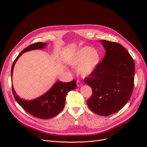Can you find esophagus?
<instances>
[{"label":"esophagus","instance_id":"1","mask_svg":"<svg viewBox=\"0 0 147 147\" xmlns=\"http://www.w3.org/2000/svg\"><path fill=\"white\" fill-rule=\"evenodd\" d=\"M82 84H83V83L80 80H77V86H78V87L81 86Z\"/></svg>","mask_w":147,"mask_h":147}]
</instances>
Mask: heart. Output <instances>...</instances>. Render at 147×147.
<instances>
[{"instance_id":"obj_1","label":"heart","mask_w":147,"mask_h":147,"mask_svg":"<svg viewBox=\"0 0 147 147\" xmlns=\"http://www.w3.org/2000/svg\"><path fill=\"white\" fill-rule=\"evenodd\" d=\"M100 61L101 54L98 50L84 46L74 53L69 64L75 67L79 66V73L83 77H86L95 70Z\"/></svg>"}]
</instances>
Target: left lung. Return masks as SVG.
I'll return each mask as SVG.
<instances>
[{
	"instance_id": "obj_1",
	"label": "left lung",
	"mask_w": 147,
	"mask_h": 147,
	"mask_svg": "<svg viewBox=\"0 0 147 147\" xmlns=\"http://www.w3.org/2000/svg\"><path fill=\"white\" fill-rule=\"evenodd\" d=\"M105 55L84 82L92 89L87 103L91 111L108 116L119 111L132 95L135 63L128 51L120 44L101 40Z\"/></svg>"
}]
</instances>
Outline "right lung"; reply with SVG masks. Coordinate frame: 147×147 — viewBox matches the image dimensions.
<instances>
[{
	"instance_id": "1",
	"label": "right lung",
	"mask_w": 147,
	"mask_h": 147,
	"mask_svg": "<svg viewBox=\"0 0 147 147\" xmlns=\"http://www.w3.org/2000/svg\"><path fill=\"white\" fill-rule=\"evenodd\" d=\"M47 43L38 42L27 46L23 50L13 61L11 68V77L13 69L17 59L23 53L32 50L43 49ZM76 88V81L72 80L70 82H57L45 94L36 99L25 100L20 98L15 93L13 86H12L13 96L18 104L27 113L33 116L42 119H48L56 116L64 107L65 96L68 92Z\"/></svg>"
}]
</instances>
